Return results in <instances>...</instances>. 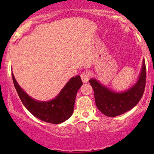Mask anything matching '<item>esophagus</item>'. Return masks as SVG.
Listing matches in <instances>:
<instances>
[{
    "label": "esophagus",
    "mask_w": 154,
    "mask_h": 154,
    "mask_svg": "<svg viewBox=\"0 0 154 154\" xmlns=\"http://www.w3.org/2000/svg\"><path fill=\"white\" fill-rule=\"evenodd\" d=\"M90 76V71H84V72H83L81 74V78L82 81L85 83H87V82H88V81H89Z\"/></svg>",
    "instance_id": "34e87169"
}]
</instances>
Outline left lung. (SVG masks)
<instances>
[{
	"mask_svg": "<svg viewBox=\"0 0 154 154\" xmlns=\"http://www.w3.org/2000/svg\"><path fill=\"white\" fill-rule=\"evenodd\" d=\"M146 65L143 60L140 77L134 85L123 92H116L102 85L96 79L89 81L94 93L96 106L106 116L115 117L136 106L142 97L146 85Z\"/></svg>",
	"mask_w": 154,
	"mask_h": 154,
	"instance_id": "8db88e82",
	"label": "left lung"
}]
</instances>
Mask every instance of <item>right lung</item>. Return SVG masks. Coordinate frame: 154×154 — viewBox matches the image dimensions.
Here are the masks:
<instances>
[{
  "label": "right lung",
  "instance_id": "right-lung-1",
  "mask_svg": "<svg viewBox=\"0 0 154 154\" xmlns=\"http://www.w3.org/2000/svg\"><path fill=\"white\" fill-rule=\"evenodd\" d=\"M12 81L21 101L29 112L46 123L60 124L69 119L73 112L78 90L83 85L80 75L73 77L53 100L40 102L29 97L23 90L12 73Z\"/></svg>",
  "mask_w": 154,
  "mask_h": 154
}]
</instances>
